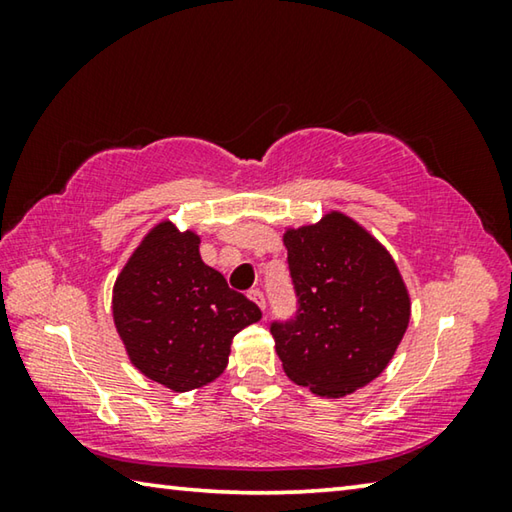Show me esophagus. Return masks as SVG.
Segmentation results:
<instances>
[{
  "instance_id": "34e87169",
  "label": "esophagus",
  "mask_w": 512,
  "mask_h": 512,
  "mask_svg": "<svg viewBox=\"0 0 512 512\" xmlns=\"http://www.w3.org/2000/svg\"><path fill=\"white\" fill-rule=\"evenodd\" d=\"M248 298H250V300H253V302H255V305H257L259 309H262V311L266 309V300H264V293H262V291H259V289H253V291H250V293H248Z\"/></svg>"
}]
</instances>
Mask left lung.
<instances>
[{
  "instance_id": "left-lung-1",
  "label": "left lung",
  "mask_w": 512,
  "mask_h": 512,
  "mask_svg": "<svg viewBox=\"0 0 512 512\" xmlns=\"http://www.w3.org/2000/svg\"><path fill=\"white\" fill-rule=\"evenodd\" d=\"M282 241L300 307L271 325L277 357L293 384L339 400L391 363L411 320L409 289L384 244L339 210Z\"/></svg>"
}]
</instances>
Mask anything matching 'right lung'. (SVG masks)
Masks as SVG:
<instances>
[{
	"label": "right lung",
	"mask_w": 512,
	"mask_h": 512,
	"mask_svg": "<svg viewBox=\"0 0 512 512\" xmlns=\"http://www.w3.org/2000/svg\"><path fill=\"white\" fill-rule=\"evenodd\" d=\"M201 237L164 219L142 237L112 287V320L133 366L173 393L210 384L230 345L262 311L207 266Z\"/></svg>",
	"instance_id": "right-lung-1"
}]
</instances>
